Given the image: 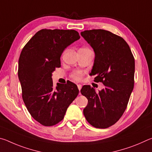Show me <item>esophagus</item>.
<instances>
[{"label":"esophagus","instance_id":"1","mask_svg":"<svg viewBox=\"0 0 152 152\" xmlns=\"http://www.w3.org/2000/svg\"><path fill=\"white\" fill-rule=\"evenodd\" d=\"M77 86H78V90H79V91H80V90H81V88H82V85H81V84H78V85H77Z\"/></svg>","mask_w":152,"mask_h":152}]
</instances>
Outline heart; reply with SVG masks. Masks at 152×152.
<instances>
[{"mask_svg":"<svg viewBox=\"0 0 152 152\" xmlns=\"http://www.w3.org/2000/svg\"><path fill=\"white\" fill-rule=\"evenodd\" d=\"M72 77L74 79L76 80H80L82 77V73L81 72H79V71L75 72L72 74Z\"/></svg>","mask_w":152,"mask_h":152,"instance_id":"1","label":"heart"}]
</instances>
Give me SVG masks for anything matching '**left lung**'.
<instances>
[{
  "instance_id": "1",
  "label": "left lung",
  "mask_w": 152,
  "mask_h": 152,
  "mask_svg": "<svg viewBox=\"0 0 152 152\" xmlns=\"http://www.w3.org/2000/svg\"><path fill=\"white\" fill-rule=\"evenodd\" d=\"M80 34L95 53L90 75L104 86L98 93L91 86H82L81 94L88 99L84 117L94 127L108 128L127 108L134 86V58L127 42L109 31L86 30Z\"/></svg>"
}]
</instances>
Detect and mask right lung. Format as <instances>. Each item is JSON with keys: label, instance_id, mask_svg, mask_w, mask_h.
Here are the masks:
<instances>
[{"label": "right lung", "instance_id": "add662e5", "mask_svg": "<svg viewBox=\"0 0 152 152\" xmlns=\"http://www.w3.org/2000/svg\"><path fill=\"white\" fill-rule=\"evenodd\" d=\"M80 38L75 30L42 29L20 53L18 76L23 100L32 117L43 125L52 126L61 121L79 93L72 82L57 83L55 87L51 76L55 68L61 66L64 50Z\"/></svg>", "mask_w": 152, "mask_h": 152}]
</instances>
